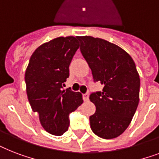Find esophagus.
<instances>
[{
	"instance_id": "34e87169",
	"label": "esophagus",
	"mask_w": 159,
	"mask_h": 159,
	"mask_svg": "<svg viewBox=\"0 0 159 159\" xmlns=\"http://www.w3.org/2000/svg\"><path fill=\"white\" fill-rule=\"evenodd\" d=\"M83 100H84V102H88L89 101V95L83 94Z\"/></svg>"
}]
</instances>
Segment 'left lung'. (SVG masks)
<instances>
[{
    "instance_id": "1",
    "label": "left lung",
    "mask_w": 159,
    "mask_h": 159,
    "mask_svg": "<svg viewBox=\"0 0 159 159\" xmlns=\"http://www.w3.org/2000/svg\"><path fill=\"white\" fill-rule=\"evenodd\" d=\"M77 39L94 81L104 85L102 92L90 96L96 106L90 116L91 129L102 139L116 138L128 128L139 102L140 79L135 63L115 43L92 36Z\"/></svg>"
}]
</instances>
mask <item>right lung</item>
Masks as SVG:
<instances>
[{
  "mask_svg": "<svg viewBox=\"0 0 159 159\" xmlns=\"http://www.w3.org/2000/svg\"><path fill=\"white\" fill-rule=\"evenodd\" d=\"M79 46L77 37L53 39L36 48L26 68L29 102L32 111L38 112L41 125L53 135H62L68 129L69 114L83 102L80 92L62 90Z\"/></svg>",
  "mask_w": 159,
  "mask_h": 159,
  "instance_id": "obj_1",
  "label": "right lung"
}]
</instances>
